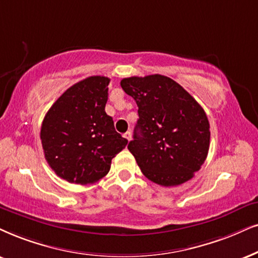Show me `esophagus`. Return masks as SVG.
Returning a JSON list of instances; mask_svg holds the SVG:
<instances>
[{
	"instance_id": "esophagus-1",
	"label": "esophagus",
	"mask_w": 258,
	"mask_h": 258,
	"mask_svg": "<svg viewBox=\"0 0 258 258\" xmlns=\"http://www.w3.org/2000/svg\"><path fill=\"white\" fill-rule=\"evenodd\" d=\"M131 137H132V135H131V132H130V131H127L126 133H123V138L128 140V142H130V140H131Z\"/></svg>"
}]
</instances>
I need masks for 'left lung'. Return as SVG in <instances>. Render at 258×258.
I'll return each instance as SVG.
<instances>
[{
  "label": "left lung",
  "mask_w": 258,
  "mask_h": 258,
  "mask_svg": "<svg viewBox=\"0 0 258 258\" xmlns=\"http://www.w3.org/2000/svg\"><path fill=\"white\" fill-rule=\"evenodd\" d=\"M120 84L138 106L139 119L127 148L143 174L164 187L190 180L210 149V122L202 107L163 75L123 78Z\"/></svg>",
  "instance_id": "left-lung-1"
}]
</instances>
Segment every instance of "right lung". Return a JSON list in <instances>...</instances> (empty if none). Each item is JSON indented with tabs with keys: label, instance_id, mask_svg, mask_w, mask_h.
I'll return each instance as SVG.
<instances>
[{
	"label": "right lung",
	"instance_id": "add662e5",
	"mask_svg": "<svg viewBox=\"0 0 258 258\" xmlns=\"http://www.w3.org/2000/svg\"><path fill=\"white\" fill-rule=\"evenodd\" d=\"M109 78L90 76L65 90L42 120L45 159L63 180L95 183L108 174L112 159L127 145L105 107Z\"/></svg>",
	"mask_w": 258,
	"mask_h": 258
}]
</instances>
